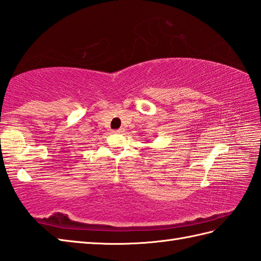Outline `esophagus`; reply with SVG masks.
<instances>
[{
  "label": "esophagus",
  "instance_id": "obj_1",
  "mask_svg": "<svg viewBox=\"0 0 261 261\" xmlns=\"http://www.w3.org/2000/svg\"><path fill=\"white\" fill-rule=\"evenodd\" d=\"M123 131H124L123 127H121V129H119V130H115L114 132H115V134H122V132H123Z\"/></svg>",
  "mask_w": 261,
  "mask_h": 261
}]
</instances>
